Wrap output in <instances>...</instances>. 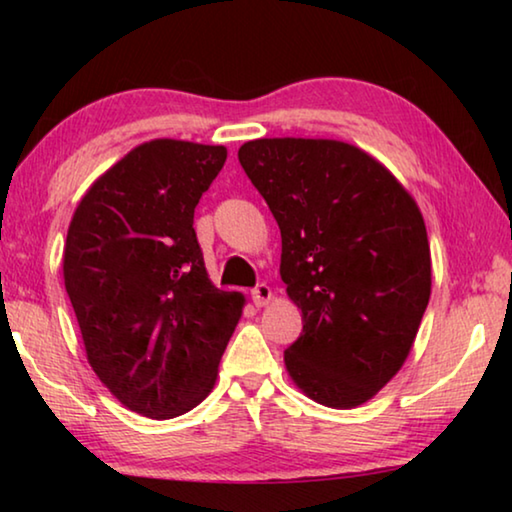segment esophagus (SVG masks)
Here are the masks:
<instances>
[{
    "instance_id": "34e87169",
    "label": "esophagus",
    "mask_w": 512,
    "mask_h": 512,
    "mask_svg": "<svg viewBox=\"0 0 512 512\" xmlns=\"http://www.w3.org/2000/svg\"><path fill=\"white\" fill-rule=\"evenodd\" d=\"M250 298H253L257 307H264V305H268V302H271L273 291H271V287H266V284H257V287L250 291Z\"/></svg>"
}]
</instances>
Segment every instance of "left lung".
I'll list each match as a JSON object with an SVG mask.
<instances>
[{
	"mask_svg": "<svg viewBox=\"0 0 512 512\" xmlns=\"http://www.w3.org/2000/svg\"><path fill=\"white\" fill-rule=\"evenodd\" d=\"M239 162L280 225V275L305 323L284 350L291 379L332 409L368 402L409 357L429 305L418 205L345 142L255 140Z\"/></svg>",
	"mask_w": 512,
	"mask_h": 512,
	"instance_id": "1",
	"label": "left lung"
}]
</instances>
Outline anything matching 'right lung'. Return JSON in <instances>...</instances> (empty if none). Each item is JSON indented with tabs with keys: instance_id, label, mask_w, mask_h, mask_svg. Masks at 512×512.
I'll list each match as a JSON object with an SVG mask.
<instances>
[{
	"instance_id": "right-lung-1",
	"label": "right lung",
	"mask_w": 512,
	"mask_h": 512,
	"mask_svg": "<svg viewBox=\"0 0 512 512\" xmlns=\"http://www.w3.org/2000/svg\"><path fill=\"white\" fill-rule=\"evenodd\" d=\"M225 146L140 144L83 196L63 275L97 377L131 411L169 420L210 395L244 296L210 282L194 210Z\"/></svg>"
}]
</instances>
